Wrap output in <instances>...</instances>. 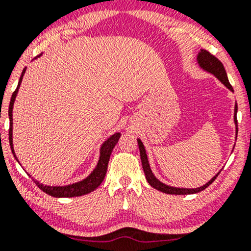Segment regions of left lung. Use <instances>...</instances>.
Masks as SVG:
<instances>
[{
  "mask_svg": "<svg viewBox=\"0 0 251 251\" xmlns=\"http://www.w3.org/2000/svg\"><path fill=\"white\" fill-rule=\"evenodd\" d=\"M198 63H199V66L203 69V71L211 73V74L214 75V76H217L218 79H219L220 81H222L224 85L228 88V90L232 91L233 92L232 86H231L230 82H228L225 68H224L222 62L218 60L215 56H213L212 53L208 52L207 50H201L198 55ZM236 115H237V104L234 105V123H236V134H237L238 133V126H237V116ZM137 145H139V148H140V158H141L142 169H144L145 176H146L147 182L150 183L151 187H153L154 189L161 191V193L172 194V195H189V194H196V193H199V191H202V190L206 189L208 185H211L212 183L214 182V179L218 177V175H219V174H217L211 180H209V182H207L206 184L202 185V187H200V188H195V189L170 187V185L164 184V183H161L160 180H158L157 178H155L154 175H153L152 170H151V168H150V164H148V159H147L146 151H145L144 144H142L141 140L140 139H137Z\"/></svg>",
  "mask_w": 251,
  "mask_h": 251,
  "instance_id": "8db88e82",
  "label": "left lung"
}]
</instances>
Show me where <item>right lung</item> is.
<instances>
[{"label":"right lung","instance_id":"add662e5","mask_svg":"<svg viewBox=\"0 0 251 251\" xmlns=\"http://www.w3.org/2000/svg\"><path fill=\"white\" fill-rule=\"evenodd\" d=\"M26 68L23 71V74H21L20 80H19L17 90L14 91L12 94V98H10L9 103V110H8V115H9V144L10 148H12V153L14 154V157L17 158L14 152V148H13V105H14L15 97H17L19 87H20L21 80H23L24 74H25ZM121 134L116 133L112 136H110L106 141L104 142L103 146L100 148V157H99V161L97 164L96 169L93 170L92 174L87 177V178L82 179L81 182L73 183V184L66 185V187H49V185H44L42 183L34 180L38 188H40L44 193H47L48 195L53 196V198H74V196H82L86 195V194L91 193L94 189L100 185V183L104 180L105 175H106L107 170V164H109L110 155H111L112 150L116 146V144L118 142V139H120Z\"/></svg>","mask_w":251,"mask_h":251}]
</instances>
